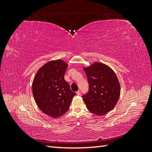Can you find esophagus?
Returning a JSON list of instances; mask_svg holds the SVG:
<instances>
[{
    "instance_id": "34e87169",
    "label": "esophagus",
    "mask_w": 152,
    "mask_h": 152,
    "mask_svg": "<svg viewBox=\"0 0 152 152\" xmlns=\"http://www.w3.org/2000/svg\"><path fill=\"white\" fill-rule=\"evenodd\" d=\"M76 94H77V95H78V96H80L81 93H80V92L79 91H78L76 92Z\"/></svg>"
}]
</instances>
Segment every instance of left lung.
Returning a JSON list of instances; mask_svg holds the SVG:
<instances>
[{
    "label": "left lung",
    "mask_w": 152,
    "mask_h": 152,
    "mask_svg": "<svg viewBox=\"0 0 152 152\" xmlns=\"http://www.w3.org/2000/svg\"><path fill=\"white\" fill-rule=\"evenodd\" d=\"M89 82V91L82 96L89 112L103 115L116 105L121 94V86L115 73L102 63L94 62L84 67Z\"/></svg>",
    "instance_id": "left-lung-1"
}]
</instances>
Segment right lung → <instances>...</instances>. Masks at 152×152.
Returning a JSON list of instances; mask_svg holds the SVG:
<instances>
[{"instance_id":"right-lung-1","label":"right lung","mask_w":152,"mask_h":152,"mask_svg":"<svg viewBox=\"0 0 152 152\" xmlns=\"http://www.w3.org/2000/svg\"><path fill=\"white\" fill-rule=\"evenodd\" d=\"M67 68L68 64L60 59L48 61L39 69L32 82L36 104L43 113L53 118L66 113L76 94L64 79Z\"/></svg>"}]
</instances>
